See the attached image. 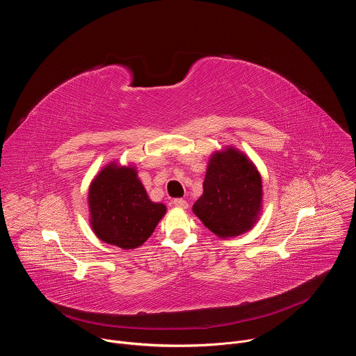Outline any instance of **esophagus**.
Returning a JSON list of instances; mask_svg holds the SVG:
<instances>
[{
  "label": "esophagus",
  "instance_id": "34e87169",
  "mask_svg": "<svg viewBox=\"0 0 356 356\" xmlns=\"http://www.w3.org/2000/svg\"><path fill=\"white\" fill-rule=\"evenodd\" d=\"M173 206L177 207V209H181V210H184V209L188 207L187 201L183 200V198H175V200H173Z\"/></svg>",
  "mask_w": 356,
  "mask_h": 356
}]
</instances>
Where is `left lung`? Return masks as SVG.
Segmentation results:
<instances>
[{"mask_svg": "<svg viewBox=\"0 0 356 356\" xmlns=\"http://www.w3.org/2000/svg\"><path fill=\"white\" fill-rule=\"evenodd\" d=\"M262 177L242 152L227 147L211 155L202 195L193 213L220 238L249 231L262 209Z\"/></svg>", "mask_w": 356, "mask_h": 356, "instance_id": "left-lung-1", "label": "left lung"}]
</instances>
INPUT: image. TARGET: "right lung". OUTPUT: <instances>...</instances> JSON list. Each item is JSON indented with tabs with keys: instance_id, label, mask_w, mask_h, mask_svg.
<instances>
[{
	"instance_id": "add662e5",
	"label": "right lung",
	"mask_w": 356,
	"mask_h": 356,
	"mask_svg": "<svg viewBox=\"0 0 356 356\" xmlns=\"http://www.w3.org/2000/svg\"><path fill=\"white\" fill-rule=\"evenodd\" d=\"M88 209L94 234L122 249L140 246L166 214L165 204L150 201L136 169L114 162L91 181Z\"/></svg>"
}]
</instances>
